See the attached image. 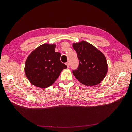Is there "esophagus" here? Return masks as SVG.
Instances as JSON below:
<instances>
[{
	"mask_svg": "<svg viewBox=\"0 0 132 132\" xmlns=\"http://www.w3.org/2000/svg\"><path fill=\"white\" fill-rule=\"evenodd\" d=\"M66 64L67 67H68V68H69V62H66Z\"/></svg>",
	"mask_w": 132,
	"mask_h": 132,
	"instance_id": "esophagus-1",
	"label": "esophagus"
}]
</instances>
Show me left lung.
Wrapping results in <instances>:
<instances>
[{"instance_id":"left-lung-1","label":"left lung","mask_w":132,"mask_h":132,"mask_svg":"<svg viewBox=\"0 0 132 132\" xmlns=\"http://www.w3.org/2000/svg\"><path fill=\"white\" fill-rule=\"evenodd\" d=\"M73 47L79 59V67L73 70L78 81L87 86L101 82L108 71V64L104 55L86 41L73 43Z\"/></svg>"}]
</instances>
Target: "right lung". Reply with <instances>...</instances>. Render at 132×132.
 Listing matches in <instances>:
<instances>
[{"label":"right lung","instance_id":"obj_1","mask_svg":"<svg viewBox=\"0 0 132 132\" xmlns=\"http://www.w3.org/2000/svg\"><path fill=\"white\" fill-rule=\"evenodd\" d=\"M55 44H44L32 51L27 58L25 74L34 86L45 88L54 83L67 66L60 61L61 53L56 52Z\"/></svg>","mask_w":132,"mask_h":132}]
</instances>
